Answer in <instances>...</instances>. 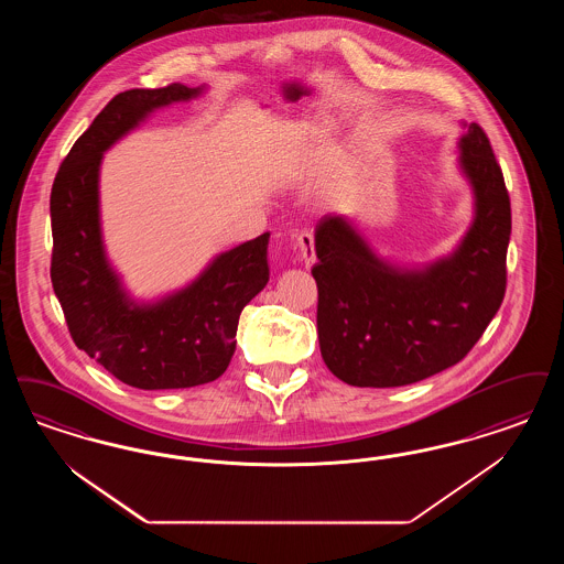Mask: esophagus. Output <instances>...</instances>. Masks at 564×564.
I'll list each match as a JSON object with an SVG mask.
<instances>
[{
	"instance_id": "obj_1",
	"label": "esophagus",
	"mask_w": 564,
	"mask_h": 564,
	"mask_svg": "<svg viewBox=\"0 0 564 564\" xmlns=\"http://www.w3.org/2000/svg\"><path fill=\"white\" fill-rule=\"evenodd\" d=\"M295 248L300 249V256L306 264V269H311L315 264V237L311 230H302L297 237H295Z\"/></svg>"
}]
</instances>
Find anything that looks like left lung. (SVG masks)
<instances>
[{"label":"left lung","mask_w":564,"mask_h":564,"mask_svg":"<svg viewBox=\"0 0 564 564\" xmlns=\"http://www.w3.org/2000/svg\"><path fill=\"white\" fill-rule=\"evenodd\" d=\"M464 130L457 149L474 220L447 258L399 269L376 256L348 218L329 214L316 225L318 344L341 382L394 388L426 380L462 361L501 306L510 197L482 128Z\"/></svg>","instance_id":"obj_1"}]
</instances>
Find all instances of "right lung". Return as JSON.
Returning a JSON list of instances; mask_svg holds the SVG:
<instances>
[{
    "mask_svg": "<svg viewBox=\"0 0 564 564\" xmlns=\"http://www.w3.org/2000/svg\"><path fill=\"white\" fill-rule=\"evenodd\" d=\"M202 91L170 84L117 94L77 138L52 184L50 276L70 338L140 390L218 380L232 359L241 311L269 283L271 232L216 256L191 285L151 304L134 302L107 260L98 199L105 151L153 111Z\"/></svg>",
    "mask_w": 564,
    "mask_h": 564,
    "instance_id": "right-lung-1",
    "label": "right lung"
}]
</instances>
